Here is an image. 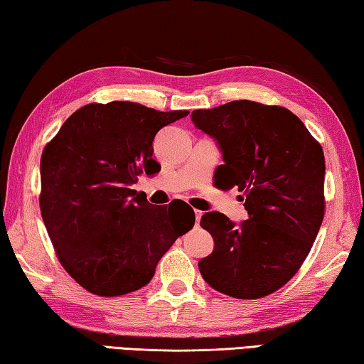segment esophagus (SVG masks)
<instances>
[{
  "label": "esophagus",
  "mask_w": 364,
  "mask_h": 364,
  "mask_svg": "<svg viewBox=\"0 0 364 364\" xmlns=\"http://www.w3.org/2000/svg\"><path fill=\"white\" fill-rule=\"evenodd\" d=\"M194 215H196V226H199V221H200V217H202V212H200V210H194Z\"/></svg>",
  "instance_id": "34e87169"
}]
</instances>
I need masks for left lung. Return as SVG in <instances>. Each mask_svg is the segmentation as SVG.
<instances>
[{
    "instance_id": "8db88e82",
    "label": "left lung",
    "mask_w": 364,
    "mask_h": 364,
    "mask_svg": "<svg viewBox=\"0 0 364 364\" xmlns=\"http://www.w3.org/2000/svg\"><path fill=\"white\" fill-rule=\"evenodd\" d=\"M191 119L223 152L217 188L236 186L249 213L239 226L220 212L200 218L215 242L199 262L202 278L234 299L267 297L294 278L323 223V147L281 106L231 101Z\"/></svg>"
}]
</instances>
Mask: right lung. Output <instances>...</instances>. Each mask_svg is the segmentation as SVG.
Wrapping results in <instances>:
<instances>
[{
	"mask_svg": "<svg viewBox=\"0 0 364 364\" xmlns=\"http://www.w3.org/2000/svg\"><path fill=\"white\" fill-rule=\"evenodd\" d=\"M188 110L86 104L41 154L40 210L60 264L86 291L119 297L152 279L162 255L194 226L186 202L154 207L132 189L152 175V141Z\"/></svg>",
	"mask_w": 364,
	"mask_h": 364,
	"instance_id": "obj_1",
	"label": "right lung"
}]
</instances>
